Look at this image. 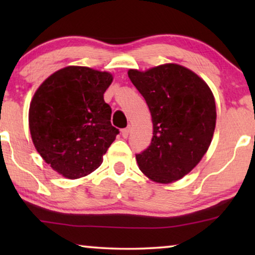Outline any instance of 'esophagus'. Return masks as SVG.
<instances>
[{
  "instance_id": "esophagus-1",
  "label": "esophagus",
  "mask_w": 255,
  "mask_h": 255,
  "mask_svg": "<svg viewBox=\"0 0 255 255\" xmlns=\"http://www.w3.org/2000/svg\"><path fill=\"white\" fill-rule=\"evenodd\" d=\"M130 133H131V128L130 127L125 128H123V130H122V135H123L124 138H128V134H130Z\"/></svg>"
}]
</instances>
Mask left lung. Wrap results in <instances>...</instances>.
I'll use <instances>...</instances> for the list:
<instances>
[{
  "mask_svg": "<svg viewBox=\"0 0 255 255\" xmlns=\"http://www.w3.org/2000/svg\"><path fill=\"white\" fill-rule=\"evenodd\" d=\"M128 75L144 96L153 123L151 144L135 155L139 169L156 183L175 182L198 165L211 144L214 94L196 73L177 64L128 69Z\"/></svg>",
  "mask_w": 255,
  "mask_h": 255,
  "instance_id": "8db88e82",
  "label": "left lung"
}]
</instances>
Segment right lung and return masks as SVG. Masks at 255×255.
<instances>
[{
  "instance_id": "add662e5",
  "label": "right lung",
  "mask_w": 255,
  "mask_h": 255,
  "mask_svg": "<svg viewBox=\"0 0 255 255\" xmlns=\"http://www.w3.org/2000/svg\"><path fill=\"white\" fill-rule=\"evenodd\" d=\"M113 80L109 72L67 66L48 76L31 100L34 147L66 179H80L99 168L120 132L111 125V108L103 97Z\"/></svg>"
}]
</instances>
